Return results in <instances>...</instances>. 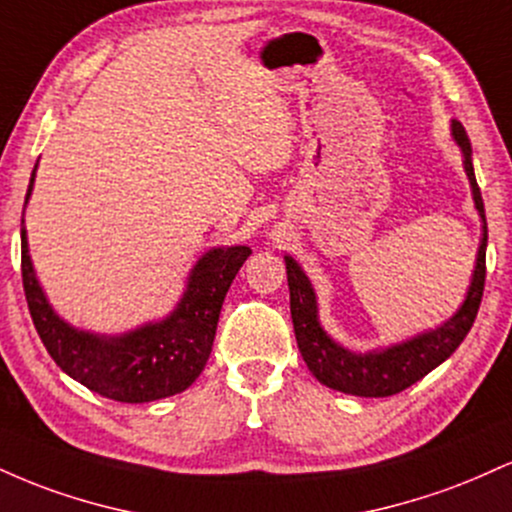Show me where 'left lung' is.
<instances>
[{
	"label": "left lung",
	"instance_id": "obj_1",
	"mask_svg": "<svg viewBox=\"0 0 512 512\" xmlns=\"http://www.w3.org/2000/svg\"><path fill=\"white\" fill-rule=\"evenodd\" d=\"M452 137L460 144L464 156V170H467L469 185H472L474 207H477L481 221H484V238H481L477 252V267H474L472 284H469L464 303L448 322L436 327V330L416 334L407 342L387 346L380 351H368V354H354L344 349L320 327L317 320V301L310 279L298 267L293 257L286 255V276H289L291 291V320L293 332H296L298 349L305 366L320 380L322 385L332 390L346 392L356 397H390L397 392L407 390L416 380L438 368L452 351L462 344L467 332L472 330L474 317L479 313L481 296H484L486 281V216L484 199H481L477 178H474L472 166V144H469L467 132L457 120H452Z\"/></svg>",
	"mask_w": 512,
	"mask_h": 512
}]
</instances>
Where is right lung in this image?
Wrapping results in <instances>:
<instances>
[{
  "label": "right lung",
  "mask_w": 512,
  "mask_h": 512,
  "mask_svg": "<svg viewBox=\"0 0 512 512\" xmlns=\"http://www.w3.org/2000/svg\"><path fill=\"white\" fill-rule=\"evenodd\" d=\"M35 168L26 204L33 192ZM250 252L245 245L209 250L190 272L187 289L166 320L149 322L120 337H103L76 330L50 308L35 279L21 219L23 291L45 349L76 383L127 404L178 395L195 383L209 361L223 298Z\"/></svg>",
  "instance_id": "add662e5"
}]
</instances>
